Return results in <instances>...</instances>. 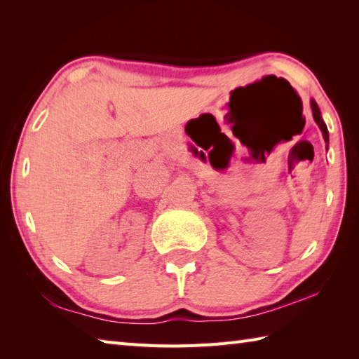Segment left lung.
Returning a JSON list of instances; mask_svg holds the SVG:
<instances>
[{"label":"left lung","mask_w":359,"mask_h":359,"mask_svg":"<svg viewBox=\"0 0 359 359\" xmlns=\"http://www.w3.org/2000/svg\"><path fill=\"white\" fill-rule=\"evenodd\" d=\"M310 107H312V112H313V119H315V123L318 124V127H320L321 132H323L324 141H325V142H329V130H327V126H325V123L323 121V116H321V112H320V107H318V104L315 102V100L310 101Z\"/></svg>","instance_id":"8db88e82"}]
</instances>
